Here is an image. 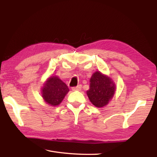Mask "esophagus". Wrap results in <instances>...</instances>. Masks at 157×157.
Returning a JSON list of instances; mask_svg holds the SVG:
<instances>
[{
  "instance_id": "obj_1",
  "label": "esophagus",
  "mask_w": 157,
  "mask_h": 157,
  "mask_svg": "<svg viewBox=\"0 0 157 157\" xmlns=\"http://www.w3.org/2000/svg\"><path fill=\"white\" fill-rule=\"evenodd\" d=\"M82 89V85H78L76 87H73L72 90L73 91H76V90H81Z\"/></svg>"
}]
</instances>
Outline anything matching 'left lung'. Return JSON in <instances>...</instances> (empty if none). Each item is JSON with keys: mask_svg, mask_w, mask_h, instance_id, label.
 Wrapping results in <instances>:
<instances>
[{"mask_svg": "<svg viewBox=\"0 0 157 157\" xmlns=\"http://www.w3.org/2000/svg\"><path fill=\"white\" fill-rule=\"evenodd\" d=\"M90 89L87 95L96 107H102L109 103L115 92V84L110 78L100 71L93 73L90 80Z\"/></svg>", "mask_w": 157, "mask_h": 157, "instance_id": "8db88e82", "label": "left lung"}]
</instances>
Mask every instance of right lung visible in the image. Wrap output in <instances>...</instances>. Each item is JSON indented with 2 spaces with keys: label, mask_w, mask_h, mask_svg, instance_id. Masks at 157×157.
<instances>
[{
  "label": "right lung",
  "mask_w": 157,
  "mask_h": 157,
  "mask_svg": "<svg viewBox=\"0 0 157 157\" xmlns=\"http://www.w3.org/2000/svg\"><path fill=\"white\" fill-rule=\"evenodd\" d=\"M69 90L57 76H51L42 88V96L47 104L51 106L59 105Z\"/></svg>",
  "instance_id": "1"
}]
</instances>
